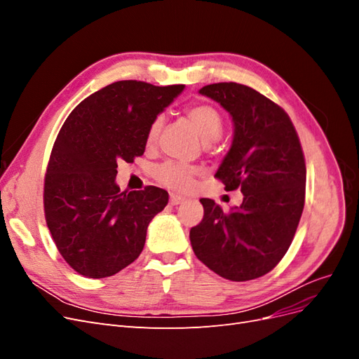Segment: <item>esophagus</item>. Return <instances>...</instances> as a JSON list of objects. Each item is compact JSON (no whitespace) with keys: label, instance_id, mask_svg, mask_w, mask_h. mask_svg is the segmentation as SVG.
<instances>
[{"label":"esophagus","instance_id":"obj_1","mask_svg":"<svg viewBox=\"0 0 359 359\" xmlns=\"http://www.w3.org/2000/svg\"><path fill=\"white\" fill-rule=\"evenodd\" d=\"M184 201L182 196H178V194H170V203L172 205H180Z\"/></svg>","mask_w":359,"mask_h":359}]
</instances>
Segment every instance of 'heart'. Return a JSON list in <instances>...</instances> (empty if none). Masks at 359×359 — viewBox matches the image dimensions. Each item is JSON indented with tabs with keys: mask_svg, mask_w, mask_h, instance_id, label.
I'll use <instances>...</instances> for the list:
<instances>
[{
	"mask_svg": "<svg viewBox=\"0 0 359 359\" xmlns=\"http://www.w3.org/2000/svg\"><path fill=\"white\" fill-rule=\"evenodd\" d=\"M189 119L205 144L214 142L220 137L223 132V118L215 107L210 104H193L186 111ZM163 126V116L158 115L149 124L147 133V142L154 144ZM198 169L190 165H184L178 161H165L154 169L156 180L172 190H187L191 186L193 177Z\"/></svg>",
	"mask_w": 359,
	"mask_h": 359,
	"instance_id": "b5f03b06",
	"label": "heart"
}]
</instances>
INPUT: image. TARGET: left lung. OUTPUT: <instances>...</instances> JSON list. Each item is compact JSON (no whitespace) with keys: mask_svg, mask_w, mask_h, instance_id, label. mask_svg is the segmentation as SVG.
<instances>
[{"mask_svg":"<svg viewBox=\"0 0 359 359\" xmlns=\"http://www.w3.org/2000/svg\"><path fill=\"white\" fill-rule=\"evenodd\" d=\"M202 95L220 103L233 139L215 178L240 189L243 203L224 212L201 199L202 222L190 229L196 257L215 274L247 281L269 273L287 252L306 199V161L297 130L278 104L236 82L206 85Z\"/></svg>","mask_w":359,"mask_h":359,"instance_id":"obj_1","label":"left lung"}]
</instances>
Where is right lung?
I'll list each match as a JSON object with an SVG mask.
<instances>
[{"instance_id": "1", "label": "right lung", "mask_w": 359, "mask_h": 359, "mask_svg": "<svg viewBox=\"0 0 359 359\" xmlns=\"http://www.w3.org/2000/svg\"><path fill=\"white\" fill-rule=\"evenodd\" d=\"M184 85L119 81L86 97L64 121L45 177V217L64 260L90 278L111 277L142 253L166 190L121 191L118 163L142 156L153 119Z\"/></svg>"}]
</instances>
